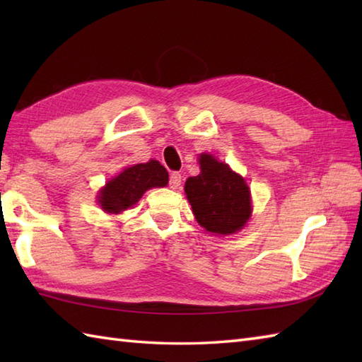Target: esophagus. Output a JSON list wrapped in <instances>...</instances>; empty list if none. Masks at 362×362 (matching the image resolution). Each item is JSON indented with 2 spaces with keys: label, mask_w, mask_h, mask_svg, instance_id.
<instances>
[{
  "label": "esophagus",
  "mask_w": 362,
  "mask_h": 362,
  "mask_svg": "<svg viewBox=\"0 0 362 362\" xmlns=\"http://www.w3.org/2000/svg\"><path fill=\"white\" fill-rule=\"evenodd\" d=\"M180 183H182V175L179 173H173L171 177H169V188L177 189L180 187Z\"/></svg>",
  "instance_id": "obj_1"
}]
</instances>
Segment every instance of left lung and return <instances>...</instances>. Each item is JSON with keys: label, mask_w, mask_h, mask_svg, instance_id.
Listing matches in <instances>:
<instances>
[{"label": "left lung", "mask_w": 362, "mask_h": 362, "mask_svg": "<svg viewBox=\"0 0 362 362\" xmlns=\"http://www.w3.org/2000/svg\"><path fill=\"white\" fill-rule=\"evenodd\" d=\"M199 165L201 174L185 182L187 199L199 226L216 235L240 232L252 214L247 183L211 153H201Z\"/></svg>", "instance_id": "obj_1"}]
</instances>
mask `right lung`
I'll return each instance as SVG.
<instances>
[{
    "label": "right lung",
    "instance_id": "1",
    "mask_svg": "<svg viewBox=\"0 0 362 362\" xmlns=\"http://www.w3.org/2000/svg\"><path fill=\"white\" fill-rule=\"evenodd\" d=\"M168 180L166 168L157 160L129 166L105 183L99 191L98 204L105 213L119 214L140 201L148 189L166 187Z\"/></svg>",
    "mask_w": 362,
    "mask_h": 362
}]
</instances>
